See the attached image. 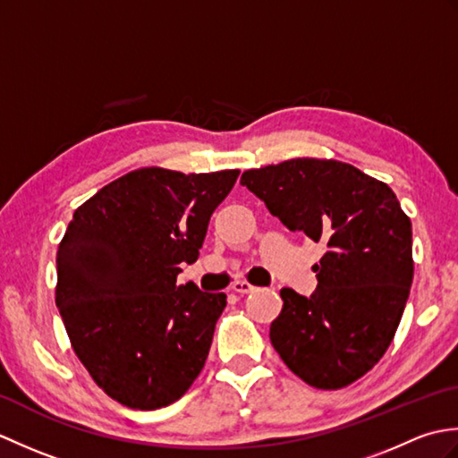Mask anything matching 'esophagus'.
<instances>
[{
	"instance_id": "1",
	"label": "esophagus",
	"mask_w": 458,
	"mask_h": 458,
	"mask_svg": "<svg viewBox=\"0 0 458 458\" xmlns=\"http://www.w3.org/2000/svg\"><path fill=\"white\" fill-rule=\"evenodd\" d=\"M256 287L251 285V284H248V281H234V284H232V291H234V293H238V295H246V293H251V291H254Z\"/></svg>"
}]
</instances>
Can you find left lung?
<instances>
[{"instance_id":"8db88e82","label":"left lung","mask_w":458,"mask_h":458,"mask_svg":"<svg viewBox=\"0 0 458 458\" xmlns=\"http://www.w3.org/2000/svg\"><path fill=\"white\" fill-rule=\"evenodd\" d=\"M240 182L291 232L328 248L313 266V295L281 289L271 344L318 390L356 382L392 344L410 297L411 220L386 182L335 159H289L250 169Z\"/></svg>"}]
</instances>
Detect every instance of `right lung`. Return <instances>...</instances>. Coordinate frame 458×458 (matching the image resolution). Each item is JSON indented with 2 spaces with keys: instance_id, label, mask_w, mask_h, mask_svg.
<instances>
[{
  "instance_id": "1",
  "label": "right lung",
  "mask_w": 458,
  "mask_h": 458,
  "mask_svg": "<svg viewBox=\"0 0 458 458\" xmlns=\"http://www.w3.org/2000/svg\"><path fill=\"white\" fill-rule=\"evenodd\" d=\"M238 174L143 167L74 210L56 251V307L76 356L122 405H171L207 362L226 295L177 276Z\"/></svg>"
}]
</instances>
